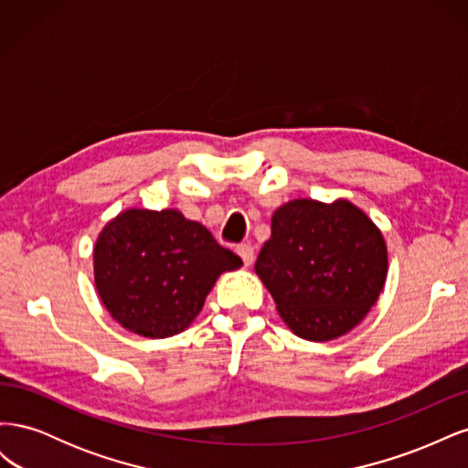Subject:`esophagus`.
<instances>
[{"label":"esophagus","instance_id":"esophagus-1","mask_svg":"<svg viewBox=\"0 0 468 468\" xmlns=\"http://www.w3.org/2000/svg\"><path fill=\"white\" fill-rule=\"evenodd\" d=\"M236 251H238V256L244 260L246 265H251V263H253V258H256V251H253V246H251V244H239V246L236 248Z\"/></svg>","mask_w":468,"mask_h":468}]
</instances>
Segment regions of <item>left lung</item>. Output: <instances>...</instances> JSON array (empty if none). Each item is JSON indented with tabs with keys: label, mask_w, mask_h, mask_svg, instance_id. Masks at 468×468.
<instances>
[{
	"label": "left lung",
	"mask_w": 468,
	"mask_h": 468,
	"mask_svg": "<svg viewBox=\"0 0 468 468\" xmlns=\"http://www.w3.org/2000/svg\"><path fill=\"white\" fill-rule=\"evenodd\" d=\"M253 269L294 335L330 342L378 301L388 251L378 226L351 201L292 199L273 212Z\"/></svg>",
	"instance_id": "8db88e82"
}]
</instances>
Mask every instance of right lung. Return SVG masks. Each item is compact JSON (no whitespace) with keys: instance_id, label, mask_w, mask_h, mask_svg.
I'll list each match as a JSON object with an SVG mask.
<instances>
[{"instance_id":"add662e5","label":"right lung","mask_w":468,"mask_h":468,"mask_svg":"<svg viewBox=\"0 0 468 468\" xmlns=\"http://www.w3.org/2000/svg\"><path fill=\"white\" fill-rule=\"evenodd\" d=\"M239 267L234 251L177 208H126L93 246V281L107 313L152 339L187 330L217 279Z\"/></svg>"}]
</instances>
